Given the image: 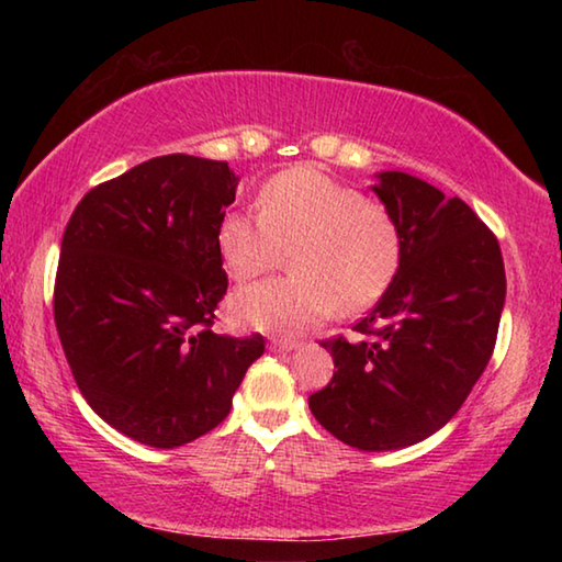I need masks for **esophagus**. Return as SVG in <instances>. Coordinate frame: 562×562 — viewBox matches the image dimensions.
Wrapping results in <instances>:
<instances>
[{
    "label": "esophagus",
    "mask_w": 562,
    "mask_h": 562,
    "mask_svg": "<svg viewBox=\"0 0 562 562\" xmlns=\"http://www.w3.org/2000/svg\"><path fill=\"white\" fill-rule=\"evenodd\" d=\"M300 347V341H294V339H272L270 341V349L272 351H292V349H297Z\"/></svg>",
    "instance_id": "esophagus-1"
}]
</instances>
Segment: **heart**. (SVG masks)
<instances>
[{"label": "heart", "mask_w": 562, "mask_h": 562, "mask_svg": "<svg viewBox=\"0 0 562 562\" xmlns=\"http://www.w3.org/2000/svg\"><path fill=\"white\" fill-rule=\"evenodd\" d=\"M215 243L235 282L270 272L288 252L290 278L252 284L231 302L237 325L280 335L315 327L335 310H369L392 288L402 262L392 213L315 166L272 176L258 193V221L227 213Z\"/></svg>", "instance_id": "heart-1"}]
</instances>
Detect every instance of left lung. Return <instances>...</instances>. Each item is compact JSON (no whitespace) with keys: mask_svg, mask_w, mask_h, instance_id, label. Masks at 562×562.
<instances>
[{"mask_svg":"<svg viewBox=\"0 0 562 562\" xmlns=\"http://www.w3.org/2000/svg\"><path fill=\"white\" fill-rule=\"evenodd\" d=\"M372 186L402 237L384 297L357 322L372 339H325L337 372L310 396L325 429L359 451H396L451 422L496 347L506 270L496 235L461 198L402 170Z\"/></svg>","mask_w":562,"mask_h":562,"instance_id":"obj_1","label":"left lung"}]
</instances>
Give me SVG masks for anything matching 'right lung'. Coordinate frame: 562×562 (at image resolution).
Returning <instances> with one entry per match:
<instances>
[{
    "mask_svg": "<svg viewBox=\"0 0 562 562\" xmlns=\"http://www.w3.org/2000/svg\"><path fill=\"white\" fill-rule=\"evenodd\" d=\"M225 160L150 158L91 188L61 237L54 322L76 386L128 439L176 449L231 414L265 339L211 329L227 274Z\"/></svg>",
    "mask_w": 562,
    "mask_h": 562,
    "instance_id": "1",
    "label": "right lung"
}]
</instances>
